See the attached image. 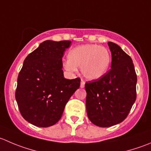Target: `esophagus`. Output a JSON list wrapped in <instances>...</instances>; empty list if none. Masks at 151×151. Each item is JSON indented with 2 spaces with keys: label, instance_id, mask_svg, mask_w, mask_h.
<instances>
[{
  "label": "esophagus",
  "instance_id": "1",
  "mask_svg": "<svg viewBox=\"0 0 151 151\" xmlns=\"http://www.w3.org/2000/svg\"><path fill=\"white\" fill-rule=\"evenodd\" d=\"M85 82L83 81V80H81V83H80V88H84L85 87Z\"/></svg>",
  "mask_w": 151,
  "mask_h": 151
}]
</instances>
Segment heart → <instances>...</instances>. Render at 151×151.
Segmentation results:
<instances>
[{
  "mask_svg": "<svg viewBox=\"0 0 151 151\" xmlns=\"http://www.w3.org/2000/svg\"><path fill=\"white\" fill-rule=\"evenodd\" d=\"M64 68L70 73L80 67L82 74L86 79L96 80L105 75L109 69L111 56L105 47L97 44H85L73 48L68 54Z\"/></svg>",
  "mask_w": 151,
  "mask_h": 151,
  "instance_id": "obj_1",
  "label": "heart"
}]
</instances>
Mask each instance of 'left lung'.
I'll return each instance as SVG.
<instances>
[{
	"label": "left lung",
	"mask_w": 151,
	"mask_h": 151,
	"mask_svg": "<svg viewBox=\"0 0 151 151\" xmlns=\"http://www.w3.org/2000/svg\"><path fill=\"white\" fill-rule=\"evenodd\" d=\"M111 69L102 78L86 82V111L95 125L111 127L128 116L137 99V77L132 59L120 46L108 43Z\"/></svg>",
	"instance_id": "obj_1"
}]
</instances>
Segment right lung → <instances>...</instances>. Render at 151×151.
I'll use <instances>...</instances> for the list:
<instances>
[{
	"label": "right lung",
	"instance_id": "right-lung-1",
	"mask_svg": "<svg viewBox=\"0 0 151 151\" xmlns=\"http://www.w3.org/2000/svg\"><path fill=\"white\" fill-rule=\"evenodd\" d=\"M71 43L46 40L24 60L15 99L22 116L35 126L56 124L70 97L80 88V78L65 79L62 69V58Z\"/></svg>",
	"mask_w": 151,
	"mask_h": 151
}]
</instances>
